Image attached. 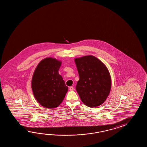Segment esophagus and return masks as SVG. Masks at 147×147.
<instances>
[{
	"label": "esophagus",
	"instance_id": "1",
	"mask_svg": "<svg viewBox=\"0 0 147 147\" xmlns=\"http://www.w3.org/2000/svg\"><path fill=\"white\" fill-rule=\"evenodd\" d=\"M69 90L70 91L74 90V87H72V86H71V87H69Z\"/></svg>",
	"mask_w": 147,
	"mask_h": 147
}]
</instances>
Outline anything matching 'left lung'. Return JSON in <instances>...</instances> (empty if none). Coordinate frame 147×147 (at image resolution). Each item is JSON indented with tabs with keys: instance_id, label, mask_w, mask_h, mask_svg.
Segmentation results:
<instances>
[{
	"instance_id": "obj_1",
	"label": "left lung",
	"mask_w": 147,
	"mask_h": 147,
	"mask_svg": "<svg viewBox=\"0 0 147 147\" xmlns=\"http://www.w3.org/2000/svg\"><path fill=\"white\" fill-rule=\"evenodd\" d=\"M79 80L76 90L86 106L91 108L106 101L111 88V79L106 65L96 57L88 55L75 58Z\"/></svg>"
}]
</instances>
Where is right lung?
Masks as SVG:
<instances>
[{"mask_svg":"<svg viewBox=\"0 0 147 147\" xmlns=\"http://www.w3.org/2000/svg\"><path fill=\"white\" fill-rule=\"evenodd\" d=\"M62 62L51 57L38 63L31 80L35 99L42 106L55 108L63 102L68 91L63 77L58 73Z\"/></svg>","mask_w":147,"mask_h":147,"instance_id":"right-lung-1","label":"right lung"}]
</instances>
